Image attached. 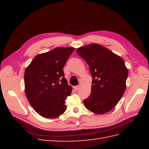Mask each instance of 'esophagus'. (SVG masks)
<instances>
[{
  "label": "esophagus",
  "mask_w": 149,
  "mask_h": 149,
  "mask_svg": "<svg viewBox=\"0 0 149 149\" xmlns=\"http://www.w3.org/2000/svg\"><path fill=\"white\" fill-rule=\"evenodd\" d=\"M73 88L74 89L75 91H77V90H78L79 89V86H75L73 87Z\"/></svg>",
  "instance_id": "34e87169"
}]
</instances>
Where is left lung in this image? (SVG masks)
Returning <instances> with one entry per match:
<instances>
[{"label":"left lung","mask_w":149,"mask_h":149,"mask_svg":"<svg viewBox=\"0 0 149 149\" xmlns=\"http://www.w3.org/2000/svg\"><path fill=\"white\" fill-rule=\"evenodd\" d=\"M86 61L92 75L91 93L84 100L87 109L103 114L116 106L125 92L128 70L123 58L97 43L76 49Z\"/></svg>","instance_id":"obj_1"}]
</instances>
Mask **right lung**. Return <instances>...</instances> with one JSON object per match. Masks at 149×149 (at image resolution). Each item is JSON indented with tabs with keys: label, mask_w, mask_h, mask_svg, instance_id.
<instances>
[{
	"label": "right lung",
	"mask_w": 149,
	"mask_h": 149,
	"mask_svg": "<svg viewBox=\"0 0 149 149\" xmlns=\"http://www.w3.org/2000/svg\"><path fill=\"white\" fill-rule=\"evenodd\" d=\"M74 50L72 47H56L38 54L26 68L25 95L34 110L43 118H56L66 109L65 101L72 88L68 84L63 68Z\"/></svg>",
	"instance_id": "add662e5"
}]
</instances>
